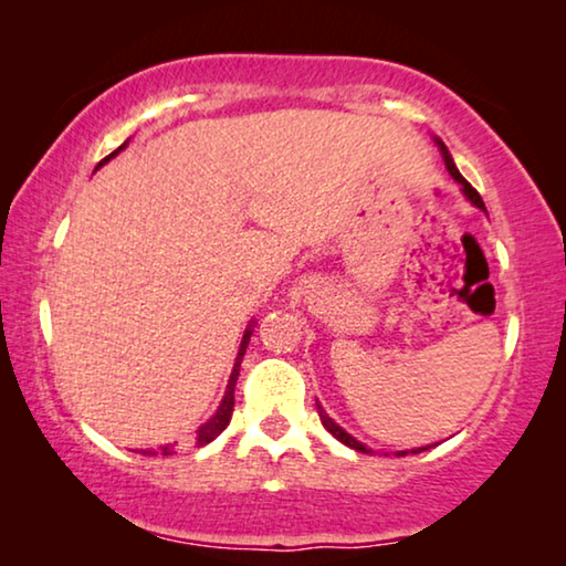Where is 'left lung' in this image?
Returning <instances> with one entry per match:
<instances>
[{"mask_svg":"<svg viewBox=\"0 0 566 566\" xmlns=\"http://www.w3.org/2000/svg\"><path fill=\"white\" fill-rule=\"evenodd\" d=\"M436 144H438V149H440V154H443L446 169H448V172H451V177H453V180L461 185L463 196H467V198L471 200V203H474L476 208H482V211H484V200H482V196H479V192H476L474 188H471V185H469L467 180H463V175L459 172V167H455V165H453V157H451V151H448V149H446V144H443V142H440V138H436ZM316 412H319V420H322V424H324V428H327V430L332 432V436H335V438L339 440V443H345L347 448H353V451H360V453H374V451H370V448H368V446H363V443H360V440H355V438L350 436V432H347V430H343V428H339V424H337L335 420H332V417H329L327 412H324V407L319 405V401H316ZM428 448H430V446H422V448H412V453L428 451ZM397 455H407V451H399Z\"/></svg>","mask_w":566,"mask_h":566,"instance_id":"left-lung-1","label":"left lung"}]
</instances>
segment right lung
Returning <instances> with one entry per match:
<instances>
[{
  "label": "right lung",
  "instance_id": "add662e5",
  "mask_svg": "<svg viewBox=\"0 0 566 566\" xmlns=\"http://www.w3.org/2000/svg\"><path fill=\"white\" fill-rule=\"evenodd\" d=\"M128 146V142L123 144V146H118V149H115L111 157H105L103 161H99L97 167H103L105 161H111L115 154L118 151H123ZM252 327H254V322H250L247 324V329H244V337H242V345H239V353H237V360H234V368H231V376H229V384H227V394H223V399H221V405H219V409H216V415L211 417V420H206L203 424H200V428L196 430V446L200 448V446H208L211 443V440H216L221 436L223 430H227V424H229V420H231V412H234V386H237V378H239V368H242V358H244V353H247V345H250V337H252ZM172 455L175 453V443H167V446H159V451H144V455Z\"/></svg>",
  "mask_w": 566,
  "mask_h": 566
}]
</instances>
